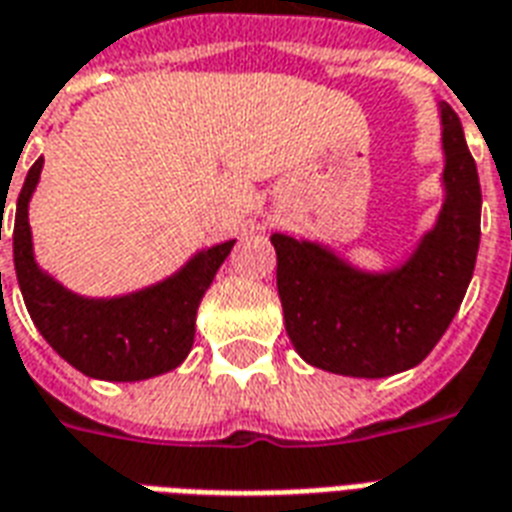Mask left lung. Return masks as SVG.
Segmentation results:
<instances>
[{
	"mask_svg": "<svg viewBox=\"0 0 512 512\" xmlns=\"http://www.w3.org/2000/svg\"><path fill=\"white\" fill-rule=\"evenodd\" d=\"M442 119L437 222L391 271H363L331 246L274 233L276 287L295 352L344 377H391L418 366L464 301L480 246V179L448 102Z\"/></svg>",
	"mask_w": 512,
	"mask_h": 512,
	"instance_id": "obj_1",
	"label": "left lung"
}]
</instances>
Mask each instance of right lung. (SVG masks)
Segmentation results:
<instances>
[{
    "instance_id": "1",
    "label": "right lung",
    "mask_w": 512,
    "mask_h": 512,
    "mask_svg": "<svg viewBox=\"0 0 512 512\" xmlns=\"http://www.w3.org/2000/svg\"><path fill=\"white\" fill-rule=\"evenodd\" d=\"M40 173L43 160L26 173L13 225L15 276L37 331L64 361L94 380L138 382L176 369L195 342L200 301L236 241L200 249L157 285L113 298H86L56 282L34 260L29 200Z\"/></svg>"
}]
</instances>
